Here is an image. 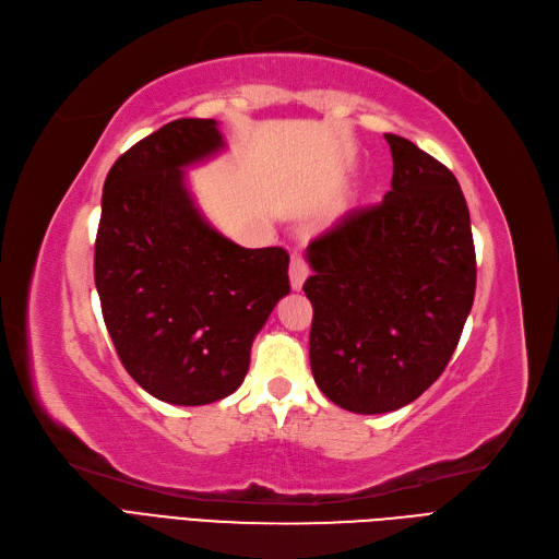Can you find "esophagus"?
Returning <instances> with one entry per match:
<instances>
[{
	"label": "esophagus",
	"mask_w": 559,
	"mask_h": 559,
	"mask_svg": "<svg viewBox=\"0 0 559 559\" xmlns=\"http://www.w3.org/2000/svg\"><path fill=\"white\" fill-rule=\"evenodd\" d=\"M307 275H310V265H307V261L302 257H292V263H288V280H292V286L296 288V292H300Z\"/></svg>",
	"instance_id": "esophagus-1"
}]
</instances>
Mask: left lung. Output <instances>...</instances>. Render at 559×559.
Instances as JSON below:
<instances>
[{
	"label": "left lung",
	"mask_w": 559,
	"mask_h": 559,
	"mask_svg": "<svg viewBox=\"0 0 559 559\" xmlns=\"http://www.w3.org/2000/svg\"><path fill=\"white\" fill-rule=\"evenodd\" d=\"M391 191L307 247L314 275L310 365L317 386L354 414H386L449 365L476 292L469 210L453 173L386 133Z\"/></svg>",
	"instance_id": "1"
}]
</instances>
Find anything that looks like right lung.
<instances>
[{"label":"right lung","instance_id":"obj_1","mask_svg":"<svg viewBox=\"0 0 559 559\" xmlns=\"http://www.w3.org/2000/svg\"><path fill=\"white\" fill-rule=\"evenodd\" d=\"M215 120H173L129 147L104 182L94 284L124 370L180 407L234 393L284 298L288 254L247 249L199 213L185 168L217 155Z\"/></svg>","mask_w":559,"mask_h":559}]
</instances>
